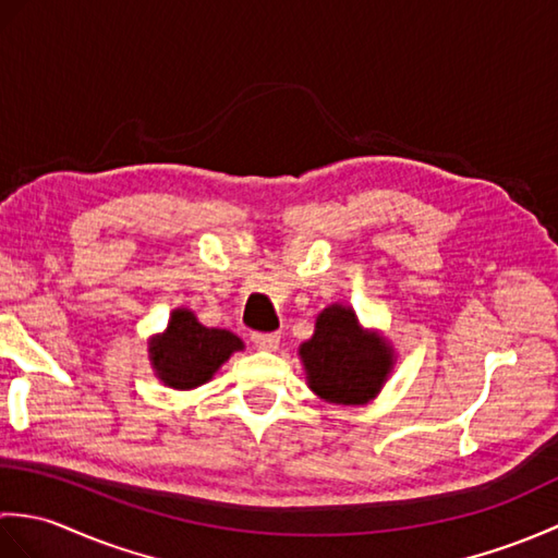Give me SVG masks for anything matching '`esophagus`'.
Instances as JSON below:
<instances>
[{
  "label": "esophagus",
  "mask_w": 558,
  "mask_h": 558,
  "mask_svg": "<svg viewBox=\"0 0 558 558\" xmlns=\"http://www.w3.org/2000/svg\"><path fill=\"white\" fill-rule=\"evenodd\" d=\"M252 342L258 350L276 352L280 345V336L278 333H252Z\"/></svg>",
  "instance_id": "obj_1"
}]
</instances>
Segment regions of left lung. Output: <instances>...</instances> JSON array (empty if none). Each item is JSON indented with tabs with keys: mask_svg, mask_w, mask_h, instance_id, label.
Wrapping results in <instances>:
<instances>
[{
	"mask_svg": "<svg viewBox=\"0 0 558 558\" xmlns=\"http://www.w3.org/2000/svg\"><path fill=\"white\" fill-rule=\"evenodd\" d=\"M306 384L336 405H364L393 369V348L360 326L350 306L330 304L316 316L314 336L300 345Z\"/></svg>",
	"mask_w": 558,
	"mask_h": 558,
	"instance_id": "1",
	"label": "left lung"
}]
</instances>
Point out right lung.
Masks as SVG:
<instances>
[{"label": "right lung", "instance_id": "right-lung-1", "mask_svg": "<svg viewBox=\"0 0 558 558\" xmlns=\"http://www.w3.org/2000/svg\"><path fill=\"white\" fill-rule=\"evenodd\" d=\"M244 342L230 330L198 324L194 312L174 310L165 333L148 342L150 364L170 388L189 390L213 378Z\"/></svg>", "mask_w": 558, "mask_h": 558}]
</instances>
